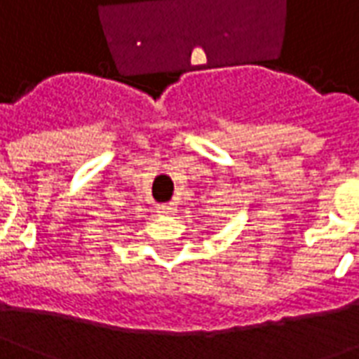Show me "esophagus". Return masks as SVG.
Masks as SVG:
<instances>
[{
    "mask_svg": "<svg viewBox=\"0 0 359 359\" xmlns=\"http://www.w3.org/2000/svg\"><path fill=\"white\" fill-rule=\"evenodd\" d=\"M159 213H175V203H163V205H159Z\"/></svg>",
    "mask_w": 359,
    "mask_h": 359,
    "instance_id": "34e87169",
    "label": "esophagus"
}]
</instances>
